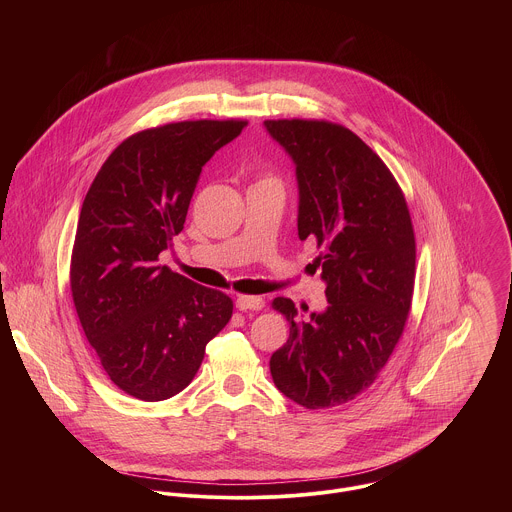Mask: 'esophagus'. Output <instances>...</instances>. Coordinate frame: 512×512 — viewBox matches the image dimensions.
I'll return each instance as SVG.
<instances>
[{
	"label": "esophagus",
	"instance_id": "esophagus-1",
	"mask_svg": "<svg viewBox=\"0 0 512 512\" xmlns=\"http://www.w3.org/2000/svg\"><path fill=\"white\" fill-rule=\"evenodd\" d=\"M236 307L240 311H260L264 307V299L262 297H254V295H240L236 299Z\"/></svg>",
	"mask_w": 512,
	"mask_h": 512
}]
</instances>
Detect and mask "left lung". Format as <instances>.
Listing matches in <instances>:
<instances>
[{"label":"left lung","mask_w":512,"mask_h":512,"mask_svg":"<svg viewBox=\"0 0 512 512\" xmlns=\"http://www.w3.org/2000/svg\"><path fill=\"white\" fill-rule=\"evenodd\" d=\"M295 165L297 232L317 242L327 307L274 309L290 339L270 359L278 390L319 410L357 398L390 359L408 319L416 240L406 199L384 161L351 130L317 120H266Z\"/></svg>","instance_id":"left-lung-1"}]
</instances>
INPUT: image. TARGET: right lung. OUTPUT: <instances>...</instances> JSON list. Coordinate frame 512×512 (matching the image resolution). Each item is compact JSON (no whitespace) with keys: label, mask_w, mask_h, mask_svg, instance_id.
I'll return each instance as SVG.
<instances>
[{"label":"right lung","mask_w":512,"mask_h":512,"mask_svg":"<svg viewBox=\"0 0 512 512\" xmlns=\"http://www.w3.org/2000/svg\"><path fill=\"white\" fill-rule=\"evenodd\" d=\"M242 120L177 122L116 147L94 177L76 226L71 292L84 335L110 380L157 402L179 394L228 323L232 301L157 258L183 230L203 165Z\"/></svg>","instance_id":"right-lung-1"}]
</instances>
